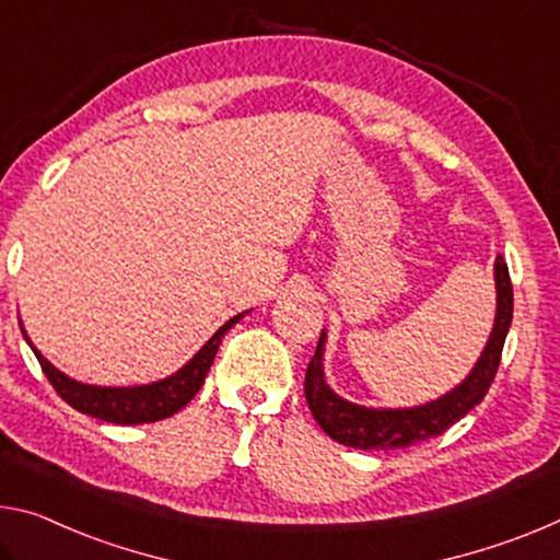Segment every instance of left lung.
Listing matches in <instances>:
<instances>
[{
  "label": "left lung",
  "mask_w": 560,
  "mask_h": 560,
  "mask_svg": "<svg viewBox=\"0 0 560 560\" xmlns=\"http://www.w3.org/2000/svg\"><path fill=\"white\" fill-rule=\"evenodd\" d=\"M513 318V287L509 277V266L503 256H495V322L491 339H488L481 359L476 361L471 374L436 401L416 408H366L346 401L328 388L324 378V343L326 334L322 331L314 359L308 361L304 394L312 408L316 423L343 446L371 451V448H406L425 439L441 436L448 425L471 411L483 401L491 388L495 371L501 363V351L505 334H509Z\"/></svg>",
  "instance_id": "8db88e82"
}]
</instances>
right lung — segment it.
<instances>
[{
	"label": "right lung",
	"mask_w": 560,
	"mask_h": 560,
	"mask_svg": "<svg viewBox=\"0 0 560 560\" xmlns=\"http://www.w3.org/2000/svg\"><path fill=\"white\" fill-rule=\"evenodd\" d=\"M244 314H236L234 318H229V322L201 346L199 353H194V359L189 363H184L176 374L166 376L162 381H154V384L127 386V388L89 386V384H82V381L65 376L59 369L51 366V363L44 359L37 349H34V343L30 341V336H26L24 328L22 334L26 343L32 346L44 376L49 378V384L55 386V392L65 398L69 406L77 408L79 413L94 416V419L121 423V425H135V423H154V421L168 419V416L182 411V408L197 396L203 378L209 374L211 363H214L221 339H224V334L236 322H242Z\"/></svg>",
	"instance_id": "right-lung-1"
}]
</instances>
